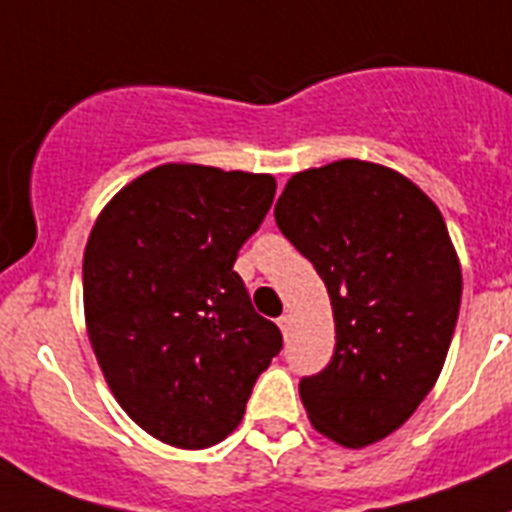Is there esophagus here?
<instances>
[{"mask_svg":"<svg viewBox=\"0 0 512 512\" xmlns=\"http://www.w3.org/2000/svg\"><path fill=\"white\" fill-rule=\"evenodd\" d=\"M278 328H281L283 336H289V330H291V315H281V317H278Z\"/></svg>","mask_w":512,"mask_h":512,"instance_id":"esophagus-1","label":"esophagus"}]
</instances>
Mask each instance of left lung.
<instances>
[{"label":"left lung","mask_w":512,"mask_h":512,"mask_svg":"<svg viewBox=\"0 0 512 512\" xmlns=\"http://www.w3.org/2000/svg\"><path fill=\"white\" fill-rule=\"evenodd\" d=\"M276 223L333 304L336 351L299 395L317 432L364 448L435 388L461 307V263L437 205L398 171L343 158L299 171Z\"/></svg>","instance_id":"obj_1"}]
</instances>
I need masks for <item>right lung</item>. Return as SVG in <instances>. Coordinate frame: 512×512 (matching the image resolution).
Wrapping results in <instances>:
<instances>
[{
  "label": "right lung",
  "mask_w": 512,
  "mask_h": 512,
  "mask_svg": "<svg viewBox=\"0 0 512 512\" xmlns=\"http://www.w3.org/2000/svg\"><path fill=\"white\" fill-rule=\"evenodd\" d=\"M273 195L270 174L163 163L119 190L90 231V346L119 406L166 445L200 450L231 435L281 351V330L234 270Z\"/></svg>",
  "instance_id": "add662e5"
}]
</instances>
